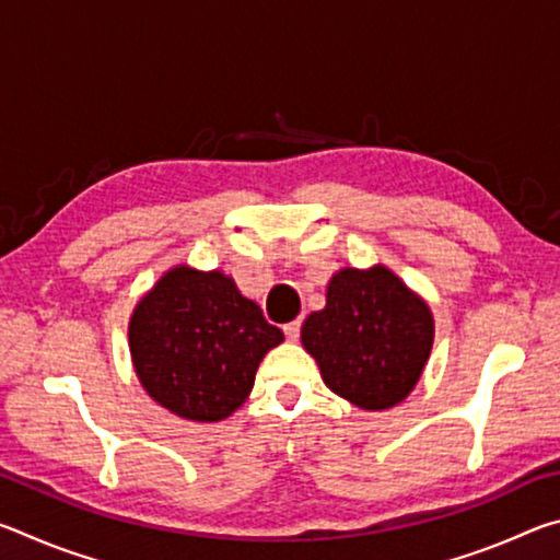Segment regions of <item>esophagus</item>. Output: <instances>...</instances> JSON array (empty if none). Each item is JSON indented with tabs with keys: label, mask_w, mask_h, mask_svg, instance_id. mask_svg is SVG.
<instances>
[{
	"label": "esophagus",
	"mask_w": 560,
	"mask_h": 560,
	"mask_svg": "<svg viewBox=\"0 0 560 560\" xmlns=\"http://www.w3.org/2000/svg\"><path fill=\"white\" fill-rule=\"evenodd\" d=\"M283 334H287L289 340H296L301 334V320H291V324L283 326Z\"/></svg>",
	"instance_id": "1"
}]
</instances>
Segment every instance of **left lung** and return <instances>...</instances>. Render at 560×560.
Wrapping results in <instances>:
<instances>
[{
  "mask_svg": "<svg viewBox=\"0 0 560 560\" xmlns=\"http://www.w3.org/2000/svg\"><path fill=\"white\" fill-rule=\"evenodd\" d=\"M432 340L428 303L381 264L334 273L326 308L301 326V343L324 383L363 410H387L412 393Z\"/></svg>",
  "mask_w": 560,
  "mask_h": 560,
  "instance_id": "left-lung-1",
  "label": "left lung"
}]
</instances>
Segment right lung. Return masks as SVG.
<instances>
[{"mask_svg":"<svg viewBox=\"0 0 560 560\" xmlns=\"http://www.w3.org/2000/svg\"><path fill=\"white\" fill-rule=\"evenodd\" d=\"M283 334L222 271L175 267L138 301L128 343L145 393L183 420L220 422Z\"/></svg>","mask_w":560,"mask_h":560,"instance_id":"obj_1","label":"right lung"}]
</instances>
